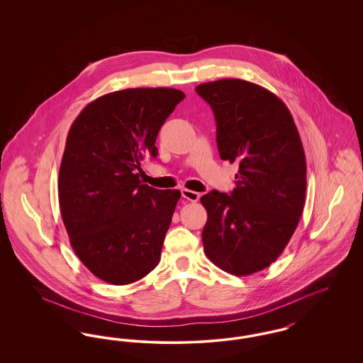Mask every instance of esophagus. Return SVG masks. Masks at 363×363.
Masks as SVG:
<instances>
[{"label": "esophagus", "instance_id": "1", "mask_svg": "<svg viewBox=\"0 0 363 363\" xmlns=\"http://www.w3.org/2000/svg\"><path fill=\"white\" fill-rule=\"evenodd\" d=\"M181 193H182V197H184V199L189 200L191 203H196V201H199V199H200V193L193 191V190L182 189L181 190Z\"/></svg>", "mask_w": 363, "mask_h": 363}]
</instances>
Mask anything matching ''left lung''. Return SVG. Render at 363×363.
Returning <instances> with one entry per match:
<instances>
[{
	"instance_id": "left-lung-1",
	"label": "left lung",
	"mask_w": 363,
	"mask_h": 363,
	"mask_svg": "<svg viewBox=\"0 0 363 363\" xmlns=\"http://www.w3.org/2000/svg\"><path fill=\"white\" fill-rule=\"evenodd\" d=\"M216 120L219 155L240 164L235 188L211 190L203 245L235 277L269 267L298 225L306 196V157L287 106L264 86L223 79L196 86Z\"/></svg>"
}]
</instances>
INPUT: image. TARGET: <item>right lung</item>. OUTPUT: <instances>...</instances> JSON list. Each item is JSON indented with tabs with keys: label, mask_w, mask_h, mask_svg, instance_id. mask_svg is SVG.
<instances>
[{
	"label": "right lung",
	"mask_w": 363,
	"mask_h": 363,
	"mask_svg": "<svg viewBox=\"0 0 363 363\" xmlns=\"http://www.w3.org/2000/svg\"><path fill=\"white\" fill-rule=\"evenodd\" d=\"M185 94L128 88L86 104L73 121L58 174L60 209L70 245L106 283L123 286L160 261L179 190L140 181V163L156 157L159 129Z\"/></svg>",
	"instance_id": "1"
}]
</instances>
